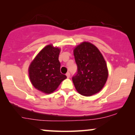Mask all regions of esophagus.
Masks as SVG:
<instances>
[{
    "instance_id": "obj_1",
    "label": "esophagus",
    "mask_w": 135,
    "mask_h": 135,
    "mask_svg": "<svg viewBox=\"0 0 135 135\" xmlns=\"http://www.w3.org/2000/svg\"><path fill=\"white\" fill-rule=\"evenodd\" d=\"M66 77H67V78H69L70 76V72L66 73Z\"/></svg>"
}]
</instances>
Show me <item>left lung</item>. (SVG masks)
Listing matches in <instances>:
<instances>
[{"label": "left lung", "instance_id": "8db88e82", "mask_svg": "<svg viewBox=\"0 0 135 135\" xmlns=\"http://www.w3.org/2000/svg\"><path fill=\"white\" fill-rule=\"evenodd\" d=\"M77 72L72 77L75 89L82 95L89 97L103 88L108 78L107 63L99 49L84 42L74 50Z\"/></svg>", "mask_w": 135, "mask_h": 135}]
</instances>
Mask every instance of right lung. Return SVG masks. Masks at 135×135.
Returning a JSON list of instances; mask_svg holds the SVG:
<instances>
[{"mask_svg":"<svg viewBox=\"0 0 135 135\" xmlns=\"http://www.w3.org/2000/svg\"><path fill=\"white\" fill-rule=\"evenodd\" d=\"M60 52L58 47L48 45L39 52L29 66V77L32 85L44 93H51L66 78L60 72Z\"/></svg>","mask_w":135,"mask_h":135,"instance_id":"obj_1","label":"right lung"}]
</instances>
